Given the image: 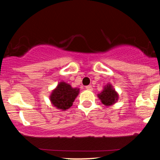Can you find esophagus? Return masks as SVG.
Returning a JSON list of instances; mask_svg holds the SVG:
<instances>
[{"instance_id":"1","label":"esophagus","mask_w":160,"mask_h":160,"mask_svg":"<svg viewBox=\"0 0 160 160\" xmlns=\"http://www.w3.org/2000/svg\"><path fill=\"white\" fill-rule=\"evenodd\" d=\"M86 89H87V90H89V91H92V86L91 85H89V86H86Z\"/></svg>"}]
</instances>
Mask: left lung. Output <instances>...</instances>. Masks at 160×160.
<instances>
[{
    "label": "left lung",
    "mask_w": 160,
    "mask_h": 160,
    "mask_svg": "<svg viewBox=\"0 0 160 160\" xmlns=\"http://www.w3.org/2000/svg\"><path fill=\"white\" fill-rule=\"evenodd\" d=\"M98 98L102 103L106 106H110L118 100V93L115 91L111 84H108L104 87L103 90L98 94Z\"/></svg>",
    "instance_id": "8db88e82"
}]
</instances>
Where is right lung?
<instances>
[{
    "label": "right lung",
    "instance_id": "right-lung-1",
    "mask_svg": "<svg viewBox=\"0 0 160 160\" xmlns=\"http://www.w3.org/2000/svg\"><path fill=\"white\" fill-rule=\"evenodd\" d=\"M79 90L78 88L71 87L67 82H60L49 96L51 103L58 109L65 111L72 106Z\"/></svg>",
    "mask_w": 160,
    "mask_h": 160
}]
</instances>
